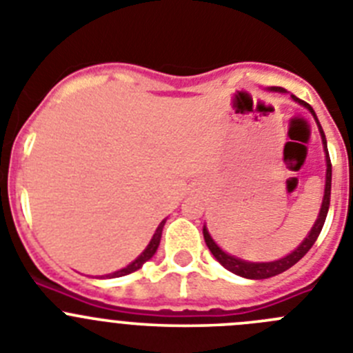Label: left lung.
I'll use <instances>...</instances> for the list:
<instances>
[{"label":"left lung","mask_w":353,"mask_h":353,"mask_svg":"<svg viewBox=\"0 0 353 353\" xmlns=\"http://www.w3.org/2000/svg\"><path fill=\"white\" fill-rule=\"evenodd\" d=\"M269 90L270 92L286 93V90L279 88V86H272V88H269ZM290 97H292L293 101L297 102V104H301L302 108H305L311 114H313L314 121H316V125H318V130H320V136H322V145H323V152H325V164H327L325 189H323L322 207H320V214H318L316 221H314L313 228H311V232L307 233V236H305L301 244H299V248L293 249V251L290 252V254H286V256L279 258V260H274V261H245V260H240V258H236V256H232V254H228L226 251H223L219 245L215 244V240L210 236V233H208V230H207V224H205L203 226L205 242H207L208 249H210V252L214 254L215 260L219 261V263L223 265L226 270H230V272L236 274V276H240V277H245V279H269V277L277 276V274L285 272V270H288L290 267H293V265L297 263V261L304 256L305 252L313 248V244L316 242L318 235H320V232H322L323 223H325V217H327V212H329L332 166H330V157H329V150H327L325 134H323V129H322V125H320V121H318L316 113L313 111V108H311L307 102L297 99L295 95H290Z\"/></svg>","instance_id":"left-lung-1"}]
</instances>
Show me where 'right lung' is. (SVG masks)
Masks as SVG:
<instances>
[{"label":"right lung","instance_id":"obj_1","mask_svg":"<svg viewBox=\"0 0 353 353\" xmlns=\"http://www.w3.org/2000/svg\"><path fill=\"white\" fill-rule=\"evenodd\" d=\"M164 223H166V219H164L161 224H159L157 230H155V233H154V236H152V240H150V244L146 245L145 251H143L141 254H139V256L136 258V260L130 261V263L127 265V267H123V269L117 270V272L105 274V276H101V277H109V279H111V277H121V276H127V274H130V272H136V270H138V269H141L143 265H145L146 261L150 260V258L154 256L155 251H157V248H159V244H161L162 228H164Z\"/></svg>","mask_w":353,"mask_h":353}]
</instances>
